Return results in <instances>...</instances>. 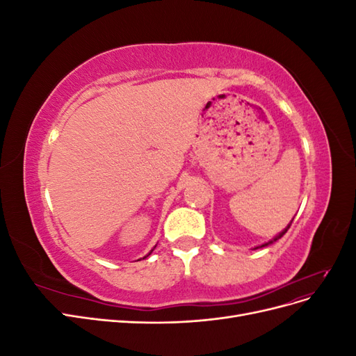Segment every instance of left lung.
Here are the masks:
<instances>
[{
	"label": "left lung",
	"mask_w": 356,
	"mask_h": 356,
	"mask_svg": "<svg viewBox=\"0 0 356 356\" xmlns=\"http://www.w3.org/2000/svg\"><path fill=\"white\" fill-rule=\"evenodd\" d=\"M291 222H293V221H291ZM289 225H291V224H289ZM289 225H288V227H286V229H285V230H284V232H282V233H281V234H279V236H276V238H275V239H273V241H272V242H268V243H273V242H276V241H277V239H281V238H282V236H284V234H285V233H286V230H288V229H289ZM268 243H266V245H268ZM266 245H261V246H266Z\"/></svg>",
	"instance_id": "left-lung-1"
}]
</instances>
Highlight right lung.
<instances>
[{"label": "right lung", "instance_id": "add662e5", "mask_svg": "<svg viewBox=\"0 0 356 356\" xmlns=\"http://www.w3.org/2000/svg\"><path fill=\"white\" fill-rule=\"evenodd\" d=\"M149 254H152V252H149ZM149 254H148V255H149ZM148 255H147V257H148ZM144 258H145V257H144Z\"/></svg>", "mask_w": 356, "mask_h": 356}]
</instances>
